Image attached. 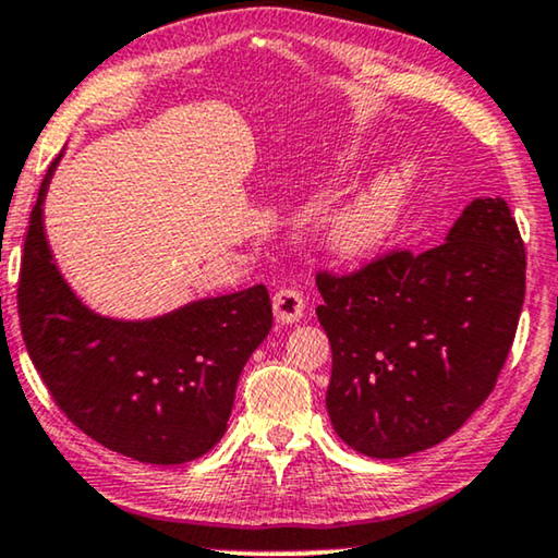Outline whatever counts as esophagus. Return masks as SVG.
<instances>
[{
    "label": "esophagus",
    "instance_id": "1",
    "mask_svg": "<svg viewBox=\"0 0 558 558\" xmlns=\"http://www.w3.org/2000/svg\"><path fill=\"white\" fill-rule=\"evenodd\" d=\"M272 311L280 324H295L303 316V311H306V299L295 288H280L272 295Z\"/></svg>",
    "mask_w": 558,
    "mask_h": 558
}]
</instances>
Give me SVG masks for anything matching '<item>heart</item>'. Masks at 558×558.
Segmentation results:
<instances>
[{
	"mask_svg": "<svg viewBox=\"0 0 558 558\" xmlns=\"http://www.w3.org/2000/svg\"><path fill=\"white\" fill-rule=\"evenodd\" d=\"M415 178L418 168L413 160H400L396 168L377 178L333 217L329 227L331 247L344 257H362L380 247L396 232Z\"/></svg>",
	"mask_w": 558,
	"mask_h": 558,
	"instance_id": "1",
	"label": "heart"
}]
</instances>
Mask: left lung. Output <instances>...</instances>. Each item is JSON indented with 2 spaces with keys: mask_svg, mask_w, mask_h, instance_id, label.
I'll use <instances>...</instances> for the list:
<instances>
[{
  "mask_svg": "<svg viewBox=\"0 0 558 558\" xmlns=\"http://www.w3.org/2000/svg\"><path fill=\"white\" fill-rule=\"evenodd\" d=\"M331 344L326 408L341 441L398 459L449 439L485 403L515 339L525 250L502 198H474L439 247L318 272Z\"/></svg>",
  "mask_w": 558,
  "mask_h": 558,
  "instance_id": "1",
  "label": "left lung"
}]
</instances>
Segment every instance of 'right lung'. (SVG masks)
<instances>
[{"label":"right lung","mask_w":558,"mask_h":558,"mask_svg":"<svg viewBox=\"0 0 558 558\" xmlns=\"http://www.w3.org/2000/svg\"><path fill=\"white\" fill-rule=\"evenodd\" d=\"M56 162L29 214L20 267L29 360L56 405L101 447L147 464L193 462L225 436L242 367L270 333L267 288L193 301L147 322L94 314L58 272L46 240L43 202Z\"/></svg>","instance_id":"add662e5"}]
</instances>
